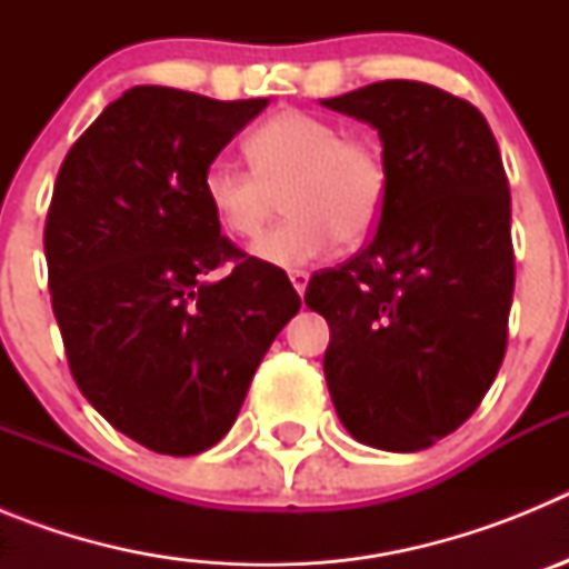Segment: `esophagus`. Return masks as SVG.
Listing matches in <instances>:
<instances>
[{
	"mask_svg": "<svg viewBox=\"0 0 569 569\" xmlns=\"http://www.w3.org/2000/svg\"><path fill=\"white\" fill-rule=\"evenodd\" d=\"M288 276H290V281H293V288H296V293H305V290H308V270H288Z\"/></svg>",
	"mask_w": 569,
	"mask_h": 569,
	"instance_id": "esophagus-1",
	"label": "esophagus"
}]
</instances>
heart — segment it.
I'll return each instance as SVG.
<instances>
[{"label":"heart","instance_id":"1","mask_svg":"<svg viewBox=\"0 0 569 569\" xmlns=\"http://www.w3.org/2000/svg\"><path fill=\"white\" fill-rule=\"evenodd\" d=\"M253 168L216 156L204 168L202 193L230 236L256 241L288 202V222L256 244L273 264H305L370 239L381 222L390 168L370 136H347L341 124L308 110H279L248 136Z\"/></svg>","mask_w":569,"mask_h":569}]
</instances>
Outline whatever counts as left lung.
<instances>
[{
	"mask_svg": "<svg viewBox=\"0 0 569 569\" xmlns=\"http://www.w3.org/2000/svg\"><path fill=\"white\" fill-rule=\"evenodd\" d=\"M321 104L379 130L390 190L373 239L310 276L305 305L330 325L341 425L413 453L476 413L505 359L510 184L481 110L447 90L387 79Z\"/></svg>",
	"mask_w": 569,
	"mask_h": 569,
	"instance_id": "left-lung-1",
	"label": "left lung"
}]
</instances>
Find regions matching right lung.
<instances>
[{
	"mask_svg": "<svg viewBox=\"0 0 569 569\" xmlns=\"http://www.w3.org/2000/svg\"><path fill=\"white\" fill-rule=\"evenodd\" d=\"M264 104L130 88L73 142L53 184L44 259L70 376L153 453L196 456L222 439L299 313L288 273L222 236L202 193L204 168Z\"/></svg>",
	"mask_w": 569,
	"mask_h": 569,
	"instance_id": "1",
	"label": "right lung"
}]
</instances>
